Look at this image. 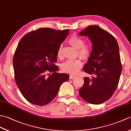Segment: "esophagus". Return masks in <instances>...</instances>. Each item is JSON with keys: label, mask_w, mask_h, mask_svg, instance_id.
<instances>
[{"label": "esophagus", "mask_w": 131, "mask_h": 131, "mask_svg": "<svg viewBox=\"0 0 131 131\" xmlns=\"http://www.w3.org/2000/svg\"><path fill=\"white\" fill-rule=\"evenodd\" d=\"M75 78H76V76H75V75H70V77H69V78H70V79H74Z\"/></svg>", "instance_id": "obj_1"}]
</instances>
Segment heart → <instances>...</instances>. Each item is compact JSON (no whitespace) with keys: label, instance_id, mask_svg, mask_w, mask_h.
Wrapping results in <instances>:
<instances>
[{"label":"heart","instance_id":"obj_1","mask_svg":"<svg viewBox=\"0 0 131 131\" xmlns=\"http://www.w3.org/2000/svg\"><path fill=\"white\" fill-rule=\"evenodd\" d=\"M68 42L71 46L77 49V55L83 60H87L91 54V47L90 44L84 43L83 38L76 35H73L69 38ZM62 56V46L60 45L57 52V56L61 58ZM83 63L80 58L74 60H68L61 65L62 70L70 74H77L82 68Z\"/></svg>","mask_w":131,"mask_h":131}]
</instances>
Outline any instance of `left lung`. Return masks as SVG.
Masks as SVG:
<instances>
[{
  "mask_svg": "<svg viewBox=\"0 0 131 131\" xmlns=\"http://www.w3.org/2000/svg\"><path fill=\"white\" fill-rule=\"evenodd\" d=\"M92 43L91 54L83 70L92 75L84 78L80 97L90 104H100L112 96L118 87L122 66L117 41L106 30L90 25L79 33Z\"/></svg>",
  "mask_w": 131,
  "mask_h": 131,
  "instance_id": "1",
  "label": "left lung"
}]
</instances>
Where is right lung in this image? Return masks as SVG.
<instances>
[{"instance_id": "obj_1", "label": "right lung", "mask_w": 131, "mask_h": 131, "mask_svg": "<svg viewBox=\"0 0 131 131\" xmlns=\"http://www.w3.org/2000/svg\"><path fill=\"white\" fill-rule=\"evenodd\" d=\"M69 30L39 28L25 35L13 56L15 79L21 94L32 104L43 106L56 96L67 74L58 73L57 52Z\"/></svg>"}]
</instances>
